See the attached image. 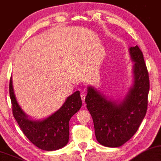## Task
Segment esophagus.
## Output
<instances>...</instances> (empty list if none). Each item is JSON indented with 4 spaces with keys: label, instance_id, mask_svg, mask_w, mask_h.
<instances>
[{
    "label": "esophagus",
    "instance_id": "obj_1",
    "mask_svg": "<svg viewBox=\"0 0 161 161\" xmlns=\"http://www.w3.org/2000/svg\"><path fill=\"white\" fill-rule=\"evenodd\" d=\"M80 96H81V99H82V100L84 101L85 99V96H86V93H85V91H82V92L80 93Z\"/></svg>",
    "mask_w": 161,
    "mask_h": 161
}]
</instances>
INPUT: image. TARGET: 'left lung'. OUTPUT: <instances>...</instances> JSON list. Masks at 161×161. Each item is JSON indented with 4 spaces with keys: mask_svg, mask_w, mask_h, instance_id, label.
I'll return each mask as SVG.
<instances>
[{
    "mask_svg": "<svg viewBox=\"0 0 161 161\" xmlns=\"http://www.w3.org/2000/svg\"><path fill=\"white\" fill-rule=\"evenodd\" d=\"M134 83L122 102L108 100L96 88L89 86L85 103L92 117L96 138L103 146L119 147L137 132L148 106L149 77L139 47H131Z\"/></svg>",
    "mask_w": 161,
    "mask_h": 161,
    "instance_id": "1",
    "label": "left lung"
}]
</instances>
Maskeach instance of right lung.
I'll return each mask as SVG.
<instances>
[{"mask_svg": "<svg viewBox=\"0 0 161 161\" xmlns=\"http://www.w3.org/2000/svg\"><path fill=\"white\" fill-rule=\"evenodd\" d=\"M9 95L13 117L32 144L45 151H54L67 145L69 140V121L82 107L79 91L69 96L58 111L42 120L29 119L22 111L14 94L12 76L9 81Z\"/></svg>", "mask_w": 161, "mask_h": 161, "instance_id": "right-lung-1", "label": "right lung"}]
</instances>
